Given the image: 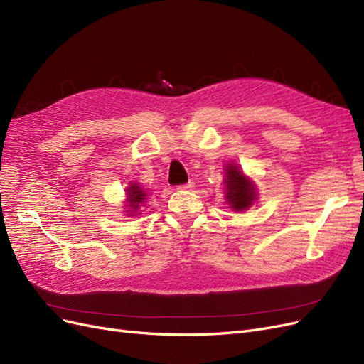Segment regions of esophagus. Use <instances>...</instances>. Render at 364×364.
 <instances>
[{
	"instance_id": "esophagus-1",
	"label": "esophagus",
	"mask_w": 364,
	"mask_h": 364,
	"mask_svg": "<svg viewBox=\"0 0 364 364\" xmlns=\"http://www.w3.org/2000/svg\"><path fill=\"white\" fill-rule=\"evenodd\" d=\"M193 188H194V182H188V183L178 186L179 191H190V190H193Z\"/></svg>"
}]
</instances>
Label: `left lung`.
<instances>
[{"label":"left lung","mask_w":364,"mask_h":364,"mask_svg":"<svg viewBox=\"0 0 364 364\" xmlns=\"http://www.w3.org/2000/svg\"><path fill=\"white\" fill-rule=\"evenodd\" d=\"M225 200L235 213L247 211L257 202L258 188L249 176L235 162L225 164Z\"/></svg>","instance_id":"left-lung-1"}]
</instances>
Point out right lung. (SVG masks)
<instances>
[{
	"label": "right lung",
	"instance_id": "1",
	"mask_svg": "<svg viewBox=\"0 0 364 364\" xmlns=\"http://www.w3.org/2000/svg\"><path fill=\"white\" fill-rule=\"evenodd\" d=\"M147 191L142 188L139 182H130L126 186V209L124 211L127 217H138L139 211H141V206L146 203L147 200Z\"/></svg>",
	"mask_w": 364,
	"mask_h": 364
}]
</instances>
